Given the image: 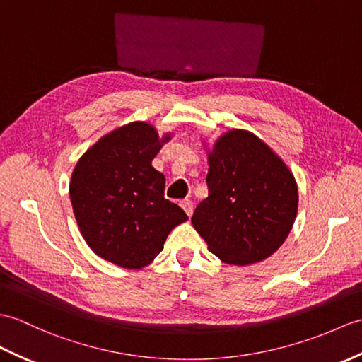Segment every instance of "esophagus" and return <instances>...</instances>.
Masks as SVG:
<instances>
[{
    "label": "esophagus",
    "instance_id": "obj_1",
    "mask_svg": "<svg viewBox=\"0 0 362 362\" xmlns=\"http://www.w3.org/2000/svg\"><path fill=\"white\" fill-rule=\"evenodd\" d=\"M180 206L185 209V213H187L189 217L192 216V211H194V205H192V202L189 199H183L180 202Z\"/></svg>",
    "mask_w": 362,
    "mask_h": 362
}]
</instances>
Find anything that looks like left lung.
Listing matches in <instances>:
<instances>
[{"label": "left lung", "mask_w": 362, "mask_h": 362, "mask_svg": "<svg viewBox=\"0 0 362 362\" xmlns=\"http://www.w3.org/2000/svg\"><path fill=\"white\" fill-rule=\"evenodd\" d=\"M208 165V197L191 217L208 250L234 265L272 256L298 213V185L287 165L243 129L217 139Z\"/></svg>", "instance_id": "left-lung-1"}]
</instances>
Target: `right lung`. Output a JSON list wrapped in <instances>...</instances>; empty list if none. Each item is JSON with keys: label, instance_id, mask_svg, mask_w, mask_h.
I'll use <instances>...</instances> for the list:
<instances>
[{"label": "right lung", "instance_id": "1", "mask_svg": "<svg viewBox=\"0 0 362 362\" xmlns=\"http://www.w3.org/2000/svg\"><path fill=\"white\" fill-rule=\"evenodd\" d=\"M170 139L134 122L100 139L75 166L69 185L75 219L105 260L139 270L160 253L174 226L188 221L165 199V175L151 165Z\"/></svg>", "mask_w": 362, "mask_h": 362}]
</instances>
